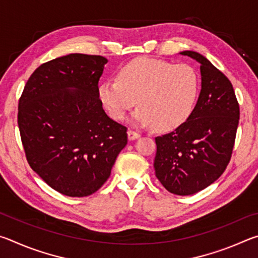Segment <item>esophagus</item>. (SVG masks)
<instances>
[{"label":"esophagus","mask_w":258,"mask_h":258,"mask_svg":"<svg viewBox=\"0 0 258 258\" xmlns=\"http://www.w3.org/2000/svg\"><path fill=\"white\" fill-rule=\"evenodd\" d=\"M127 137H128V140H135V139H139L141 135H140L139 133L134 132V131L132 130H128L127 131Z\"/></svg>","instance_id":"1"}]
</instances>
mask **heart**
I'll return each mask as SVG.
<instances>
[{
	"mask_svg": "<svg viewBox=\"0 0 258 258\" xmlns=\"http://www.w3.org/2000/svg\"><path fill=\"white\" fill-rule=\"evenodd\" d=\"M199 93V76L187 63L140 58L120 68L117 80L99 86V98L111 118L123 120L135 101L137 124L159 132L177 128L189 118Z\"/></svg>",
	"mask_w": 258,
	"mask_h": 258,
	"instance_id": "b5f03b06",
	"label": "heart"
}]
</instances>
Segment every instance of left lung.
I'll return each mask as SVG.
<instances>
[{"mask_svg": "<svg viewBox=\"0 0 258 258\" xmlns=\"http://www.w3.org/2000/svg\"><path fill=\"white\" fill-rule=\"evenodd\" d=\"M181 54L197 60L202 91L189 118L173 132L156 138V176L171 194H197L215 182L232 156L240 109L233 86L211 61L194 51Z\"/></svg>", "mask_w": 258, "mask_h": 258, "instance_id": "obj_1", "label": "left lung"}]
</instances>
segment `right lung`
Returning <instances> with one entry per match:
<instances>
[{"label":"right lung","instance_id":"1","mask_svg":"<svg viewBox=\"0 0 258 258\" xmlns=\"http://www.w3.org/2000/svg\"><path fill=\"white\" fill-rule=\"evenodd\" d=\"M107 59L72 53L41 64L24 87L18 126L26 158L52 189L94 194L127 145V128L107 116L98 83Z\"/></svg>","mask_w":258,"mask_h":258}]
</instances>
